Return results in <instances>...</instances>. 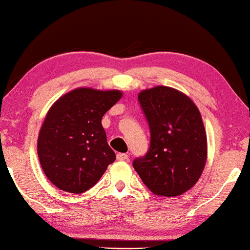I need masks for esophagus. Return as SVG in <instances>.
Listing matches in <instances>:
<instances>
[{
  "label": "esophagus",
  "mask_w": 250,
  "mask_h": 250,
  "mask_svg": "<svg viewBox=\"0 0 250 250\" xmlns=\"http://www.w3.org/2000/svg\"><path fill=\"white\" fill-rule=\"evenodd\" d=\"M128 159H129V155L125 153H118L117 154V160H119V161H126Z\"/></svg>",
  "instance_id": "esophagus-1"
}]
</instances>
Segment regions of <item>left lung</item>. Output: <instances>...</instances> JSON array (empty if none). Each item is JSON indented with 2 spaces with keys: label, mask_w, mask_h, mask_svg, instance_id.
<instances>
[{
  "label": "left lung",
  "mask_w": 250,
  "mask_h": 250,
  "mask_svg": "<svg viewBox=\"0 0 250 250\" xmlns=\"http://www.w3.org/2000/svg\"><path fill=\"white\" fill-rule=\"evenodd\" d=\"M138 99L151 142L147 153L133 161L134 170L155 195H182L196 184L207 160L200 110L188 96L167 86L142 90Z\"/></svg>",
  "instance_id": "8db88e82"
}]
</instances>
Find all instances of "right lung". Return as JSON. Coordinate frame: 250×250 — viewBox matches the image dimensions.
Listing matches in <instances>:
<instances>
[{"instance_id": "right-lung-1", "label": "right lung", "mask_w": 250, "mask_h": 250, "mask_svg": "<svg viewBox=\"0 0 250 250\" xmlns=\"http://www.w3.org/2000/svg\"><path fill=\"white\" fill-rule=\"evenodd\" d=\"M122 95L117 89L80 87L49 108L37 139V154L45 175L56 188L74 194L86 192L116 160L101 120Z\"/></svg>"}]
</instances>
